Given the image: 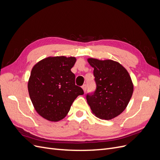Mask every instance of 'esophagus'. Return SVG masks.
<instances>
[{
  "label": "esophagus",
  "instance_id": "obj_1",
  "mask_svg": "<svg viewBox=\"0 0 160 160\" xmlns=\"http://www.w3.org/2000/svg\"><path fill=\"white\" fill-rule=\"evenodd\" d=\"M81 88H82V89H83V90L84 91H85L86 89H87V85H86L85 84V85H82Z\"/></svg>",
  "mask_w": 160,
  "mask_h": 160
}]
</instances>
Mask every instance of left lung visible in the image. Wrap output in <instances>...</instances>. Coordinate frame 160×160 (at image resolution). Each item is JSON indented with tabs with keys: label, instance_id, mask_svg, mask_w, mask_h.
<instances>
[{
	"label": "left lung",
	"instance_id": "1",
	"mask_svg": "<svg viewBox=\"0 0 160 160\" xmlns=\"http://www.w3.org/2000/svg\"><path fill=\"white\" fill-rule=\"evenodd\" d=\"M94 68L96 90L87 95V101L96 117L109 120L117 117L127 108L132 98L133 85L129 72L119 62L113 60L89 58Z\"/></svg>",
	"mask_w": 160,
	"mask_h": 160
}]
</instances>
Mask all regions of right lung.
I'll return each mask as SVG.
<instances>
[{"label":"right lung","mask_w":160,"mask_h":160,"mask_svg":"<svg viewBox=\"0 0 160 160\" xmlns=\"http://www.w3.org/2000/svg\"><path fill=\"white\" fill-rule=\"evenodd\" d=\"M75 62L74 57H49L32 67L28 94L37 112L48 121L63 119L77 96L84 93L71 71Z\"/></svg>","instance_id":"add662e5"}]
</instances>
